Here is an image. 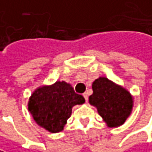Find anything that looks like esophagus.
I'll use <instances>...</instances> for the list:
<instances>
[{"instance_id": "34e87169", "label": "esophagus", "mask_w": 152, "mask_h": 152, "mask_svg": "<svg viewBox=\"0 0 152 152\" xmlns=\"http://www.w3.org/2000/svg\"><path fill=\"white\" fill-rule=\"evenodd\" d=\"M83 97H84V99H85V101L87 102V101H88V98H89V96H88V93H86V92H85V93H83Z\"/></svg>"}]
</instances>
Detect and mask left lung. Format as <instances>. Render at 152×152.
I'll return each instance as SVG.
<instances>
[{
    "label": "left lung",
    "instance_id": "left-lung-1",
    "mask_svg": "<svg viewBox=\"0 0 152 152\" xmlns=\"http://www.w3.org/2000/svg\"><path fill=\"white\" fill-rule=\"evenodd\" d=\"M90 104L96 107L99 115L109 127L122 125L132 110V97L124 88L105 77H99L92 84Z\"/></svg>",
    "mask_w": 152,
    "mask_h": 152
}]
</instances>
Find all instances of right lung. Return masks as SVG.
Masks as SVG:
<instances>
[{
    "instance_id": "right-lung-1",
    "label": "right lung",
    "mask_w": 152,
    "mask_h": 152,
    "mask_svg": "<svg viewBox=\"0 0 152 152\" xmlns=\"http://www.w3.org/2000/svg\"><path fill=\"white\" fill-rule=\"evenodd\" d=\"M85 102L82 95L65 82H56L51 86H43L32 94L28 110L35 121L42 128L56 133L62 131L72 107Z\"/></svg>"
}]
</instances>
